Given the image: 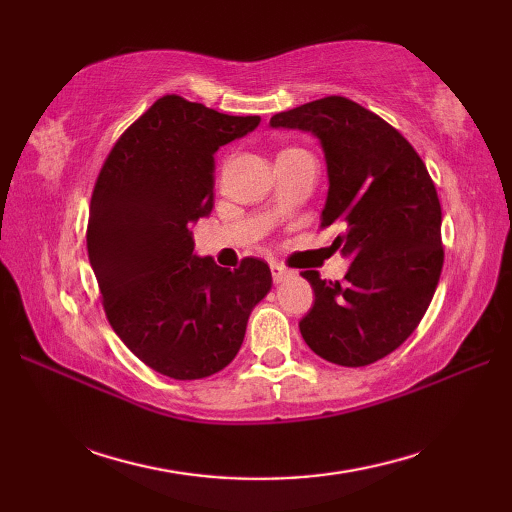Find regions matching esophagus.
I'll return each mask as SVG.
<instances>
[{"mask_svg":"<svg viewBox=\"0 0 512 512\" xmlns=\"http://www.w3.org/2000/svg\"><path fill=\"white\" fill-rule=\"evenodd\" d=\"M270 273H273L275 284H281V281H286L288 277H292V270L286 268V266H281V264L270 266Z\"/></svg>","mask_w":512,"mask_h":512,"instance_id":"obj_1","label":"esophagus"}]
</instances>
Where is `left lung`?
Instances as JSON below:
<instances>
[{
    "label": "left lung",
    "mask_w": 512,
    "mask_h": 512,
    "mask_svg": "<svg viewBox=\"0 0 512 512\" xmlns=\"http://www.w3.org/2000/svg\"><path fill=\"white\" fill-rule=\"evenodd\" d=\"M270 127L321 140L330 180L321 228L341 226L332 248L352 259L343 281L301 273L314 290V306L299 321L303 341L336 365L376 363L409 339L438 288L436 184L398 129L345 96L279 112Z\"/></svg>",
    "instance_id": "left-lung-1"
}]
</instances>
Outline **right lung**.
<instances>
[{
    "mask_svg": "<svg viewBox=\"0 0 512 512\" xmlns=\"http://www.w3.org/2000/svg\"><path fill=\"white\" fill-rule=\"evenodd\" d=\"M167 94L116 140L96 178L88 257L112 330L158 374L206 378L233 361L273 275L193 255L189 224L213 209L215 151L259 125Z\"/></svg>",
    "mask_w": 512,
    "mask_h": 512,
    "instance_id": "obj_1",
    "label": "right lung"
}]
</instances>
